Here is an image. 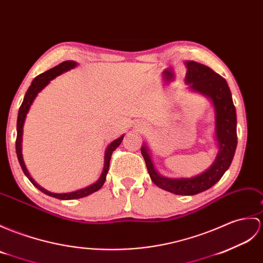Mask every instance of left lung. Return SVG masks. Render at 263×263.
Segmentation results:
<instances>
[{
  "label": "left lung",
  "instance_id": "obj_1",
  "mask_svg": "<svg viewBox=\"0 0 263 263\" xmlns=\"http://www.w3.org/2000/svg\"><path fill=\"white\" fill-rule=\"evenodd\" d=\"M186 83L191 88L209 97L215 111V137L218 154L212 166L193 178H166L157 173L146 145H142L141 154L148 168L151 180L158 187L177 195H196L211 188L222 178L229 169L235 154L236 112L227 81L211 69L196 62H186Z\"/></svg>",
  "mask_w": 263,
  "mask_h": 263
}]
</instances>
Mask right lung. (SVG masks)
Wrapping results in <instances>:
<instances>
[{
    "label": "right lung",
    "mask_w": 263,
    "mask_h": 263,
    "mask_svg": "<svg viewBox=\"0 0 263 263\" xmlns=\"http://www.w3.org/2000/svg\"><path fill=\"white\" fill-rule=\"evenodd\" d=\"M77 63L75 62H71V60H67V62H64L62 64H59L58 66L53 67V68L49 69L45 72H42V74L36 76L31 85H30L29 89L27 90L26 95H24V99L23 102L20 106L19 109V114H17V122H16V141H15V150H16V156H17V160L20 162V166L23 170L24 175H26L29 180L32 182L33 186H35L36 188L41 191L42 193H45L48 196H51L54 198H58V199H77V198H82V197H86L88 195L93 194L95 192L99 191L101 189V187L104 185V182H105L106 179V175L108 172V168H109V160H111V157L113 151L118 148V146L121 144L122 140H123L124 136L120 137L119 139L114 140L112 143H109L108 146L105 150V156H104V168H103V172L102 175L100 177V179L97 180L96 182H94L93 185H90L86 188H83V189H79V191L76 192H71V193H66V194H56V193H50L46 191L45 188H42L41 186H39L36 182L31 178V176L28 173V170L26 168V164H24L23 161V157H22V134H23V124H24V120H26L27 114L29 112V108L31 106V104L33 102V100L35 99V96L38 95L39 91L45 88L47 85L49 84V82L53 79L54 77H57L58 75L63 74V72L69 70L71 68H74L76 67Z\"/></svg>",
    "instance_id": "right-lung-1"
}]
</instances>
